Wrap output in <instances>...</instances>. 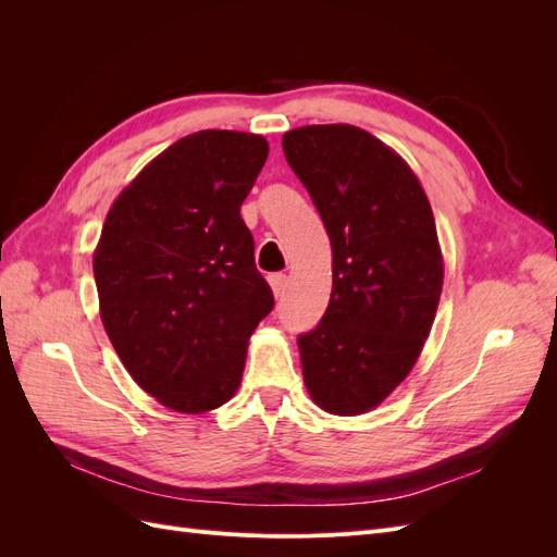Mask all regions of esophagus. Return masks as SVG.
<instances>
[{"label": "esophagus", "instance_id": "34e87169", "mask_svg": "<svg viewBox=\"0 0 557 557\" xmlns=\"http://www.w3.org/2000/svg\"><path fill=\"white\" fill-rule=\"evenodd\" d=\"M269 285H272L274 297L278 299L285 293V285H288V276H285V274H272V276H269Z\"/></svg>", "mask_w": 557, "mask_h": 557}]
</instances>
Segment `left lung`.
<instances>
[{
  "label": "left lung",
  "mask_w": 557,
  "mask_h": 557,
  "mask_svg": "<svg viewBox=\"0 0 557 557\" xmlns=\"http://www.w3.org/2000/svg\"><path fill=\"white\" fill-rule=\"evenodd\" d=\"M332 244V295L297 346L320 409L356 416L407 379L440 307L444 262L425 190L393 148L352 125L283 134Z\"/></svg>",
  "instance_id": "left-lung-1"
}]
</instances>
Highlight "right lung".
Listing matches in <instances>:
<instances>
[{
    "instance_id": "obj_1",
    "label": "right lung",
    "mask_w": 557,
    "mask_h": 557,
    "mask_svg": "<svg viewBox=\"0 0 557 557\" xmlns=\"http://www.w3.org/2000/svg\"><path fill=\"white\" fill-rule=\"evenodd\" d=\"M267 156L258 134H188L104 221L92 258L104 330L132 379L174 411L232 399L250 334L274 309L239 213Z\"/></svg>"
}]
</instances>
